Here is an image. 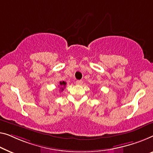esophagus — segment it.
I'll return each mask as SVG.
<instances>
[{
  "label": "esophagus",
  "instance_id": "esophagus-1",
  "mask_svg": "<svg viewBox=\"0 0 153 153\" xmlns=\"http://www.w3.org/2000/svg\"><path fill=\"white\" fill-rule=\"evenodd\" d=\"M83 83V82L82 80H77L76 81V84H77V85H82Z\"/></svg>",
  "mask_w": 153,
  "mask_h": 153
}]
</instances>
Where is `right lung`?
<instances>
[{
  "mask_svg": "<svg viewBox=\"0 0 153 153\" xmlns=\"http://www.w3.org/2000/svg\"><path fill=\"white\" fill-rule=\"evenodd\" d=\"M66 84H67V83H66V82H60V89L61 91H62L64 90V88H65Z\"/></svg>",
  "mask_w": 153,
  "mask_h": 153,
  "instance_id": "obj_1",
  "label": "right lung"
}]
</instances>
